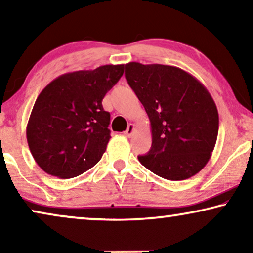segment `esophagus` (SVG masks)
<instances>
[{"label":"esophagus","instance_id":"esophagus-1","mask_svg":"<svg viewBox=\"0 0 253 253\" xmlns=\"http://www.w3.org/2000/svg\"><path fill=\"white\" fill-rule=\"evenodd\" d=\"M134 131H136V126H134V124H129V126H127V129L126 131V134L127 137H131L133 134Z\"/></svg>","mask_w":253,"mask_h":253}]
</instances>
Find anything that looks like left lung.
Returning a JSON list of instances; mask_svg holds the SVG:
<instances>
[{"label": "left lung", "mask_w": 253, "mask_h": 253, "mask_svg": "<svg viewBox=\"0 0 253 253\" xmlns=\"http://www.w3.org/2000/svg\"><path fill=\"white\" fill-rule=\"evenodd\" d=\"M126 78L151 122L152 146L140 164L169 181H183L209 162L219 132V113L207 88L182 69L126 64Z\"/></svg>", "instance_id": "obj_1"}]
</instances>
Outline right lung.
Returning a JSON list of instances; mask_svg holds the SVG:
<instances>
[{
	"mask_svg": "<svg viewBox=\"0 0 253 253\" xmlns=\"http://www.w3.org/2000/svg\"><path fill=\"white\" fill-rule=\"evenodd\" d=\"M124 64L58 76L38 96L26 126L30 151L51 176L72 178L98 164L110 139V114L102 99Z\"/></svg>",
	"mask_w": 253,
	"mask_h": 253,
	"instance_id": "add662e5",
	"label": "right lung"
}]
</instances>
